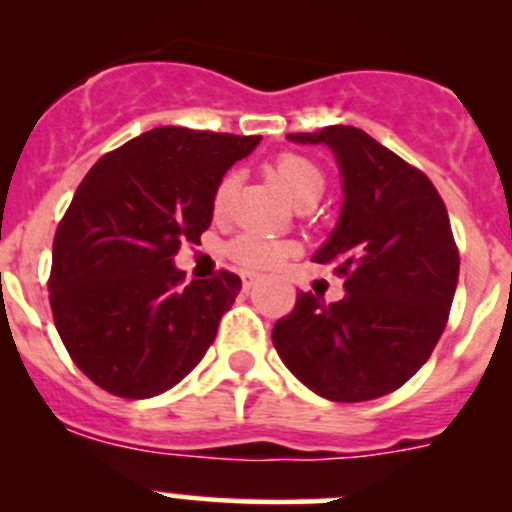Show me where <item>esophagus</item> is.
Instances as JSON below:
<instances>
[{
	"label": "esophagus",
	"instance_id": "obj_1",
	"mask_svg": "<svg viewBox=\"0 0 512 512\" xmlns=\"http://www.w3.org/2000/svg\"><path fill=\"white\" fill-rule=\"evenodd\" d=\"M257 282H260V277H257V275H252V272H245V275H242V287H245L247 292H250V289L255 287Z\"/></svg>",
	"mask_w": 512,
	"mask_h": 512
}]
</instances>
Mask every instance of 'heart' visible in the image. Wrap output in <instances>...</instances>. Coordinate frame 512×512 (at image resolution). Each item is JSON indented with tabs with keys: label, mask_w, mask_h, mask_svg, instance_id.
Returning a JSON list of instances; mask_svg holds the SVG:
<instances>
[{
	"label": "heart",
	"mask_w": 512,
	"mask_h": 512,
	"mask_svg": "<svg viewBox=\"0 0 512 512\" xmlns=\"http://www.w3.org/2000/svg\"><path fill=\"white\" fill-rule=\"evenodd\" d=\"M272 173H275L277 183L282 185V190H285L294 203L309 198V195H322L324 190L322 170L312 160L297 156V153H282L275 160V165H272ZM232 188H235V178L225 175L213 195V210L218 215L230 203ZM289 252H292L289 242L277 240V237L270 235H260V232H245V235L235 237L230 245V255L240 265L250 267V270H272V267H277L285 260Z\"/></svg>",
	"instance_id": "1"
}]
</instances>
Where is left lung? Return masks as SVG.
Returning a JSON list of instances; mask_svg holds the SVG:
<instances>
[{
	"label": "left lung",
	"mask_w": 512,
	"mask_h": 512,
	"mask_svg": "<svg viewBox=\"0 0 512 512\" xmlns=\"http://www.w3.org/2000/svg\"><path fill=\"white\" fill-rule=\"evenodd\" d=\"M327 146L342 175V210L312 255L344 275L347 297L297 294L275 324L285 366L329 401H371L404 386L446 329L458 285V250L441 195L421 170L354 126L289 133Z\"/></svg>",
	"instance_id": "8db88e82"
}]
</instances>
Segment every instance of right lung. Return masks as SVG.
<instances>
[{"instance_id": "obj_1", "label": "right lung", "mask_w": 512, "mask_h": 512, "mask_svg": "<svg viewBox=\"0 0 512 512\" xmlns=\"http://www.w3.org/2000/svg\"><path fill=\"white\" fill-rule=\"evenodd\" d=\"M262 136L163 126L103 156L54 237L51 312L74 364L123 399L173 389L200 364L240 277L183 285L175 255L213 223V195Z\"/></svg>"}]
</instances>
